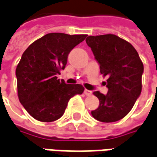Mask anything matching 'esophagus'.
<instances>
[{
  "label": "esophagus",
  "mask_w": 157,
  "mask_h": 157,
  "mask_svg": "<svg viewBox=\"0 0 157 157\" xmlns=\"http://www.w3.org/2000/svg\"><path fill=\"white\" fill-rule=\"evenodd\" d=\"M84 94H85V95L89 96V95H91V94H92V91H90V90H87V89H85V90H84Z\"/></svg>",
  "instance_id": "esophagus-1"
}]
</instances>
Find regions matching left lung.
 Listing matches in <instances>:
<instances>
[{
    "instance_id": "1",
    "label": "left lung",
    "mask_w": 157,
    "mask_h": 157,
    "mask_svg": "<svg viewBox=\"0 0 157 157\" xmlns=\"http://www.w3.org/2000/svg\"><path fill=\"white\" fill-rule=\"evenodd\" d=\"M86 43L100 64L101 73L108 76L107 94L94 92L100 105L91 112L92 116L105 123L118 121L129 113L140 96L144 64L136 49L114 34L88 36Z\"/></svg>"
}]
</instances>
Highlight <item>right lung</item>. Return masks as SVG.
<instances>
[{
	"instance_id": "obj_1",
	"label": "right lung",
	"mask_w": 157,
	"mask_h": 157,
	"mask_svg": "<svg viewBox=\"0 0 157 157\" xmlns=\"http://www.w3.org/2000/svg\"><path fill=\"white\" fill-rule=\"evenodd\" d=\"M87 35L52 33L34 41L22 54L16 68L18 97L33 118L41 122H52L64 113L68 102L82 94L81 84H66L59 80L71 50Z\"/></svg>"
}]
</instances>
